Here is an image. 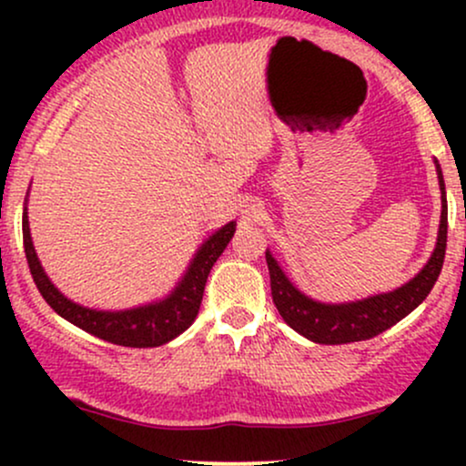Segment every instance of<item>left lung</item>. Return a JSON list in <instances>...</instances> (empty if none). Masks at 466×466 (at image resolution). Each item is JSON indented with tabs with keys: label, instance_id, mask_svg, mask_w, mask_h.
Instances as JSON below:
<instances>
[{
	"label": "left lung",
	"instance_id": "1",
	"mask_svg": "<svg viewBox=\"0 0 466 466\" xmlns=\"http://www.w3.org/2000/svg\"><path fill=\"white\" fill-rule=\"evenodd\" d=\"M438 179H441L442 190V215L441 229H438V243L430 263L414 276L408 285L394 289L381 296L366 298L360 302L349 304H322L307 298L289 282L282 274L274 256L267 251V267H269L271 278V296L282 319L291 326L293 330L307 337V339L318 341V344H349V341H363L377 337L379 333L394 326L405 315L414 311L419 304L430 296L431 287L436 285L441 276L442 263H445L447 249V199H445V181H442L441 164L436 162Z\"/></svg>",
	"mask_w": 466,
	"mask_h": 466
}]
</instances>
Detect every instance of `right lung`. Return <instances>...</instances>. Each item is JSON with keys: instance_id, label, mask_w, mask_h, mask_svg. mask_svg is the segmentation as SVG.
Instances as JSON below:
<instances>
[{"instance_id": "obj_1", "label": "right lung", "mask_w": 466, "mask_h": 466, "mask_svg": "<svg viewBox=\"0 0 466 466\" xmlns=\"http://www.w3.org/2000/svg\"><path fill=\"white\" fill-rule=\"evenodd\" d=\"M234 226H237L234 221L228 223V226H223L217 234H212V237L201 245V249L197 251L188 271H186L184 280L179 282V287L175 289L166 300L148 304V307L131 309V311H94V309H85L80 307V304L67 300V298L47 280L44 267H41L39 258H36L30 238L28 215H25V212L24 249L36 289H39L44 300L50 304L61 318L76 324L78 329L87 330V333L100 337V339L111 341V344L129 346V349H153V346H162L166 341L175 339V337L184 333V330L195 322L201 307L208 274H210L212 265L217 263L218 256L223 254V249H226L229 240H232Z\"/></svg>"}]
</instances>
